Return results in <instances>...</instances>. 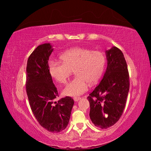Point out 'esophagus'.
I'll return each instance as SVG.
<instances>
[{
    "instance_id": "obj_1",
    "label": "esophagus",
    "mask_w": 151,
    "mask_h": 151,
    "mask_svg": "<svg viewBox=\"0 0 151 151\" xmlns=\"http://www.w3.org/2000/svg\"><path fill=\"white\" fill-rule=\"evenodd\" d=\"M81 98H79V97H74V101H79V100H80Z\"/></svg>"
}]
</instances>
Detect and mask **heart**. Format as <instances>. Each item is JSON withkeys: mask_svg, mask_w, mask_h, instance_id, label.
<instances>
[{"mask_svg": "<svg viewBox=\"0 0 151 151\" xmlns=\"http://www.w3.org/2000/svg\"><path fill=\"white\" fill-rule=\"evenodd\" d=\"M62 62L51 61L48 64L50 74L58 83L65 84L74 70L76 77L67 84L63 93L77 96L88 89V84H94L101 77L106 63L103 52L76 47L68 50L60 56Z\"/></svg>", "mask_w": 151, "mask_h": 151, "instance_id": "obj_1", "label": "heart"}]
</instances>
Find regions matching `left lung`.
Returning <instances> with one entry per match:
<instances>
[{
  "instance_id": "1",
  "label": "left lung",
  "mask_w": 151,
  "mask_h": 151,
  "mask_svg": "<svg viewBox=\"0 0 151 151\" xmlns=\"http://www.w3.org/2000/svg\"><path fill=\"white\" fill-rule=\"evenodd\" d=\"M107 68L102 80L87 98L89 116L95 126L106 129L119 120L130 88L127 62L121 50L113 47L106 52Z\"/></svg>"
}]
</instances>
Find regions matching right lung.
I'll list each match as a JSON object with an SVG mask.
<instances>
[{"label": "right lung", "mask_w": 151, "mask_h": 151, "mask_svg": "<svg viewBox=\"0 0 151 151\" xmlns=\"http://www.w3.org/2000/svg\"><path fill=\"white\" fill-rule=\"evenodd\" d=\"M53 50L50 43H45L30 55L26 66V89L31 109L40 125L50 132L58 133L67 127L74 101L69 96L55 101L58 94L48 63Z\"/></svg>", "instance_id": "1"}]
</instances>
